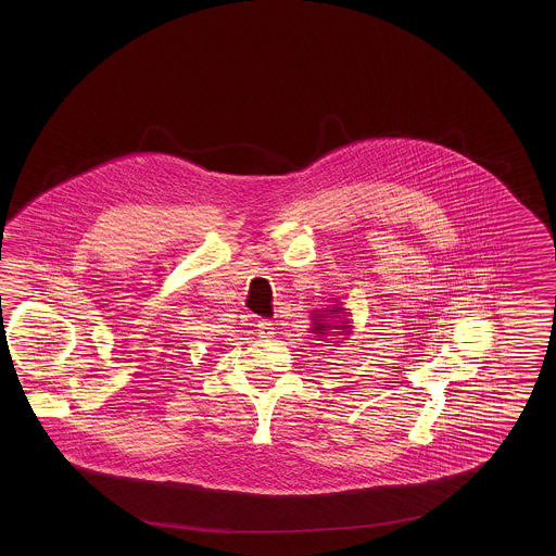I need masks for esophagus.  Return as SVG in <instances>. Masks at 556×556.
Returning a JSON list of instances; mask_svg holds the SVG:
<instances>
[{"mask_svg": "<svg viewBox=\"0 0 556 556\" xmlns=\"http://www.w3.org/2000/svg\"><path fill=\"white\" fill-rule=\"evenodd\" d=\"M276 328H274L273 321L270 319H261L258 321V336L261 338H273L274 333H276Z\"/></svg>", "mask_w": 556, "mask_h": 556, "instance_id": "obj_1", "label": "esophagus"}]
</instances>
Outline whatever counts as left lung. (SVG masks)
Returning a JSON list of instances; mask_svg holds the SVG:
<instances>
[{"label": "left lung", "instance_id": "left-lung-1", "mask_svg": "<svg viewBox=\"0 0 556 556\" xmlns=\"http://www.w3.org/2000/svg\"><path fill=\"white\" fill-rule=\"evenodd\" d=\"M340 309H342V307H333V309H326V312H328L331 318H333ZM314 318H316V321H314V328H312V331H314V333H319V336H326L330 330L350 331L348 321H340V324H336V321H328V316H326V314H318V316H314Z\"/></svg>", "mask_w": 556, "mask_h": 556}]
</instances>
